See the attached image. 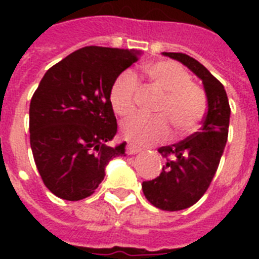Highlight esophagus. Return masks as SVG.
<instances>
[{
    "instance_id": "esophagus-1",
    "label": "esophagus",
    "mask_w": 259,
    "mask_h": 259,
    "mask_svg": "<svg viewBox=\"0 0 259 259\" xmlns=\"http://www.w3.org/2000/svg\"><path fill=\"white\" fill-rule=\"evenodd\" d=\"M140 152V148L136 145H133V144H127L126 145V153L127 154H136Z\"/></svg>"
}]
</instances>
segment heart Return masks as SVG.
<instances>
[{
  "label": "heart",
  "mask_w": 259,
  "mask_h": 259,
  "mask_svg": "<svg viewBox=\"0 0 259 259\" xmlns=\"http://www.w3.org/2000/svg\"><path fill=\"white\" fill-rule=\"evenodd\" d=\"M144 72L152 86L161 93V99L154 107L160 115H136L122 123V136L136 145L146 146L168 137L169 123L179 136L192 133L204 117L207 101L203 90L191 80V75L179 63L170 60L149 63ZM140 89L137 76L122 72L110 91V101L115 113L127 117L136 110Z\"/></svg>",
  "instance_id": "heart-1"
}]
</instances>
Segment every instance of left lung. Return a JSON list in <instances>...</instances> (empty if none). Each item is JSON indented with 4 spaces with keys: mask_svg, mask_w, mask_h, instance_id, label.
<instances>
[{
    "mask_svg": "<svg viewBox=\"0 0 259 259\" xmlns=\"http://www.w3.org/2000/svg\"><path fill=\"white\" fill-rule=\"evenodd\" d=\"M164 55L181 62L201 79L208 103L200 132L158 148L166 164L160 176L142 183L144 195L154 207L180 211L195 204L208 189L227 142L231 110L223 84L196 59L180 52Z\"/></svg>",
    "mask_w": 259,
    "mask_h": 259,
    "instance_id": "left-lung-1",
    "label": "left lung"
}]
</instances>
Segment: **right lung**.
<instances>
[{"mask_svg": "<svg viewBox=\"0 0 259 259\" xmlns=\"http://www.w3.org/2000/svg\"><path fill=\"white\" fill-rule=\"evenodd\" d=\"M138 56L136 51L83 47L51 67L34 91L30 148L42 183L60 199L91 196L110 160L125 154V142L107 145L117 133L110 91Z\"/></svg>", "mask_w": 259, "mask_h": 259, "instance_id": "obj_1", "label": "right lung"}]
</instances>
